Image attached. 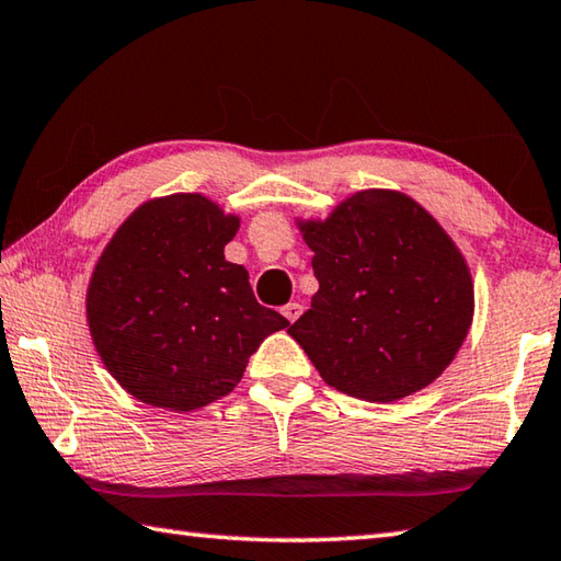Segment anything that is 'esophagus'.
Here are the masks:
<instances>
[{
	"label": "esophagus",
	"mask_w": 561,
	"mask_h": 561,
	"mask_svg": "<svg viewBox=\"0 0 561 561\" xmlns=\"http://www.w3.org/2000/svg\"><path fill=\"white\" fill-rule=\"evenodd\" d=\"M280 312L285 314V320H288V322H295V320H298V317L302 314V305H300V302H288Z\"/></svg>",
	"instance_id": "obj_1"
}]
</instances>
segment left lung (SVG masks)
<instances>
[{"label": "left lung", "mask_w": 561, "mask_h": 561, "mask_svg": "<svg viewBox=\"0 0 561 561\" xmlns=\"http://www.w3.org/2000/svg\"><path fill=\"white\" fill-rule=\"evenodd\" d=\"M320 290L288 334L324 383L368 403L427 388L473 320L467 259L439 221L398 190H358L324 219H295Z\"/></svg>", "instance_id": "1"}]
</instances>
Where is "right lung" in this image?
Wrapping results in <instances>:
<instances>
[{
	"label": "right lung",
	"instance_id": "1",
	"mask_svg": "<svg viewBox=\"0 0 561 561\" xmlns=\"http://www.w3.org/2000/svg\"><path fill=\"white\" fill-rule=\"evenodd\" d=\"M241 219L199 193L146 199L114 231L84 295L92 344L126 393L197 410L227 396L249 356L290 322L225 259Z\"/></svg>",
	"mask_w": 561,
	"mask_h": 561
}]
</instances>
